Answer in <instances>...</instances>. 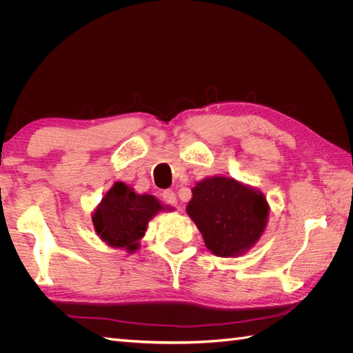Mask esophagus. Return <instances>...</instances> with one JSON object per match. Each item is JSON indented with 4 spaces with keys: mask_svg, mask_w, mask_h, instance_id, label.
Listing matches in <instances>:
<instances>
[{
    "mask_svg": "<svg viewBox=\"0 0 353 353\" xmlns=\"http://www.w3.org/2000/svg\"><path fill=\"white\" fill-rule=\"evenodd\" d=\"M162 197H163V201L166 203V205L176 206V196L172 190H165Z\"/></svg>",
    "mask_w": 353,
    "mask_h": 353,
    "instance_id": "obj_1",
    "label": "esophagus"
}]
</instances>
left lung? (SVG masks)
I'll return each mask as SVG.
<instances>
[{
  "mask_svg": "<svg viewBox=\"0 0 353 353\" xmlns=\"http://www.w3.org/2000/svg\"><path fill=\"white\" fill-rule=\"evenodd\" d=\"M191 193L187 213L213 254L234 258L258 243L270 213L261 191L234 178L212 176L201 179Z\"/></svg>",
  "mask_w": 353,
  "mask_h": 353,
  "instance_id": "left-lung-1",
  "label": "left lung"
}]
</instances>
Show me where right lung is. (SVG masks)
<instances>
[{"label": "right lung", "mask_w": 353, "mask_h": 353, "mask_svg": "<svg viewBox=\"0 0 353 353\" xmlns=\"http://www.w3.org/2000/svg\"><path fill=\"white\" fill-rule=\"evenodd\" d=\"M163 210L159 200L150 194H137L123 183H114L92 213L97 236L112 248L130 253L140 248L148 221Z\"/></svg>", "instance_id": "1"}]
</instances>
